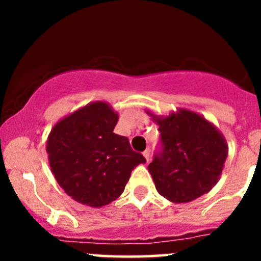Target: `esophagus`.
<instances>
[{
    "instance_id": "1",
    "label": "esophagus",
    "mask_w": 261,
    "mask_h": 261,
    "mask_svg": "<svg viewBox=\"0 0 261 261\" xmlns=\"http://www.w3.org/2000/svg\"><path fill=\"white\" fill-rule=\"evenodd\" d=\"M142 155H144L145 159H146L147 162H149V159H150V149H146V150L142 153Z\"/></svg>"
}]
</instances>
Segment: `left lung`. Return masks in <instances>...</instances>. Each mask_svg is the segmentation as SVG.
<instances>
[{
	"mask_svg": "<svg viewBox=\"0 0 261 261\" xmlns=\"http://www.w3.org/2000/svg\"><path fill=\"white\" fill-rule=\"evenodd\" d=\"M159 149L147 166L159 195L190 202L217 183L227 156L225 138L209 121L187 110L155 119Z\"/></svg>",
	"mask_w": 261,
	"mask_h": 261,
	"instance_id": "left-lung-1",
	"label": "left lung"
}]
</instances>
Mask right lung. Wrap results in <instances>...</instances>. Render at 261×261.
I'll use <instances>...</instances> for the list:
<instances>
[{"instance_id": "obj_1", "label": "right lung", "mask_w": 261, "mask_h": 261, "mask_svg": "<svg viewBox=\"0 0 261 261\" xmlns=\"http://www.w3.org/2000/svg\"><path fill=\"white\" fill-rule=\"evenodd\" d=\"M117 114L107 103L85 106L53 126L47 141L49 166L71 199L99 208L123 193L130 172L146 159L128 138L114 133Z\"/></svg>"}]
</instances>
